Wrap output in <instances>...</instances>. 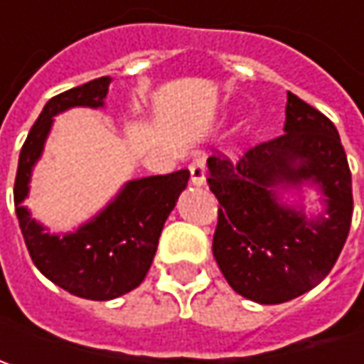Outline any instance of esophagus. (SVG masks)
Wrapping results in <instances>:
<instances>
[{
    "label": "esophagus",
    "instance_id": "34e87169",
    "mask_svg": "<svg viewBox=\"0 0 364 364\" xmlns=\"http://www.w3.org/2000/svg\"><path fill=\"white\" fill-rule=\"evenodd\" d=\"M190 170V182L194 186H203L206 182V166H204L203 160H194L188 166Z\"/></svg>",
    "mask_w": 364,
    "mask_h": 364
}]
</instances>
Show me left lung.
<instances>
[{
    "label": "left lung",
    "instance_id": "1",
    "mask_svg": "<svg viewBox=\"0 0 364 364\" xmlns=\"http://www.w3.org/2000/svg\"><path fill=\"white\" fill-rule=\"evenodd\" d=\"M279 137L249 147L239 160L208 158L217 196L213 255L229 286L247 300L282 304L318 286L343 251L353 220V178L334 123L287 92ZM316 183L327 210L318 219L279 203V190Z\"/></svg>",
    "mask_w": 364,
    "mask_h": 364
}]
</instances>
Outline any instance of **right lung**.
Instances as JSON below:
<instances>
[{
  "mask_svg": "<svg viewBox=\"0 0 364 364\" xmlns=\"http://www.w3.org/2000/svg\"><path fill=\"white\" fill-rule=\"evenodd\" d=\"M111 78L101 77L52 97L36 119L20 151L14 204L34 265L68 294L85 300L119 298L144 282L161 229L188 184V170L127 182L121 192L75 232L50 235L23 206L32 168L42 156L52 117L70 107H103Z\"/></svg>",
  "mask_w": 364,
  "mask_h": 364,
  "instance_id": "right-lung-1",
  "label": "right lung"
}]
</instances>
